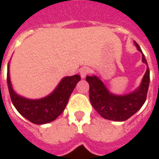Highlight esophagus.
<instances>
[{
  "label": "esophagus",
  "instance_id": "34e87169",
  "mask_svg": "<svg viewBox=\"0 0 159 159\" xmlns=\"http://www.w3.org/2000/svg\"><path fill=\"white\" fill-rule=\"evenodd\" d=\"M89 72H90V69L89 68V67H83L80 70V75H81V76L83 78H84V77H86L87 75L89 74Z\"/></svg>",
  "mask_w": 159,
  "mask_h": 159
}]
</instances>
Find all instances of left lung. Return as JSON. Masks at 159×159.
<instances>
[{"label":"left lung","instance_id":"obj_1","mask_svg":"<svg viewBox=\"0 0 159 159\" xmlns=\"http://www.w3.org/2000/svg\"><path fill=\"white\" fill-rule=\"evenodd\" d=\"M135 45L142 53V61L147 69L141 84L134 92L124 95L112 94L96 76H86L89 84V100L93 107L102 117L114 121H124L133 116L144 105L150 83V70L141 49L136 42Z\"/></svg>","mask_w":159,"mask_h":159}]
</instances>
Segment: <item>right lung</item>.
I'll list each match as a JSON object with an SVG mask.
<instances>
[{
    "mask_svg": "<svg viewBox=\"0 0 159 159\" xmlns=\"http://www.w3.org/2000/svg\"><path fill=\"white\" fill-rule=\"evenodd\" d=\"M80 80L79 75L65 76L51 95L38 100H31L22 97L14 92L10 81L9 63L7 65V81L11 101L23 117L37 125L53 121L63 113L70 96Z\"/></svg>",
    "mask_w": 159,
    "mask_h": 159,
    "instance_id": "obj_1",
    "label": "right lung"
}]
</instances>
